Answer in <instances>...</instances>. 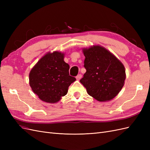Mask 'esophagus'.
<instances>
[{
  "label": "esophagus",
  "mask_w": 150,
  "mask_h": 150,
  "mask_svg": "<svg viewBox=\"0 0 150 150\" xmlns=\"http://www.w3.org/2000/svg\"><path fill=\"white\" fill-rule=\"evenodd\" d=\"M81 78H82V75H81V74H78V76H76V79L77 80H80Z\"/></svg>",
  "instance_id": "1"
}]
</instances>
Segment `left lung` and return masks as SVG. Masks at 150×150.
Segmentation results:
<instances>
[{"instance_id": "left-lung-1", "label": "left lung", "mask_w": 150, "mask_h": 150, "mask_svg": "<svg viewBox=\"0 0 150 150\" xmlns=\"http://www.w3.org/2000/svg\"><path fill=\"white\" fill-rule=\"evenodd\" d=\"M86 69L80 80L88 94L100 102L116 96L125 84V68L122 62L106 49L93 46L83 49Z\"/></svg>"}]
</instances>
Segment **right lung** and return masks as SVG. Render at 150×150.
I'll use <instances>...</instances> for the list:
<instances>
[{"label":"right lung","instance_id":"add662e5","mask_svg":"<svg viewBox=\"0 0 150 150\" xmlns=\"http://www.w3.org/2000/svg\"><path fill=\"white\" fill-rule=\"evenodd\" d=\"M64 54L61 52H48L31 69L29 84L40 100L49 103L58 102L76 81L69 76V65L64 62Z\"/></svg>","mask_w":150,"mask_h":150}]
</instances>
